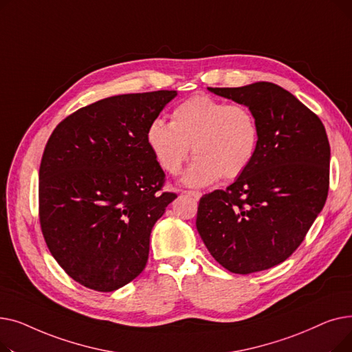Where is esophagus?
<instances>
[{"label": "esophagus", "mask_w": 352, "mask_h": 352, "mask_svg": "<svg viewBox=\"0 0 352 352\" xmlns=\"http://www.w3.org/2000/svg\"><path fill=\"white\" fill-rule=\"evenodd\" d=\"M182 194H184V195H188V197H192V198L197 199V201H198V199L201 198V195H202L199 191H182Z\"/></svg>", "instance_id": "esophagus-1"}]
</instances>
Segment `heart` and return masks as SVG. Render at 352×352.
I'll use <instances>...</instances> for the list:
<instances>
[{
    "label": "heart",
    "mask_w": 352,
    "mask_h": 352,
    "mask_svg": "<svg viewBox=\"0 0 352 352\" xmlns=\"http://www.w3.org/2000/svg\"><path fill=\"white\" fill-rule=\"evenodd\" d=\"M145 138L161 168L171 175L181 171L192 145L197 158L184 182L199 187L221 175H241L255 158L260 126L248 107L197 94L174 108L171 122L153 120Z\"/></svg>",
    "instance_id": "b5f03b06"
}]
</instances>
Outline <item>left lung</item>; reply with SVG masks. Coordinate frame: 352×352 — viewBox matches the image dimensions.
<instances>
[{
  "instance_id": "1",
  "label": "left lung",
  "mask_w": 352,
  "mask_h": 352,
  "mask_svg": "<svg viewBox=\"0 0 352 352\" xmlns=\"http://www.w3.org/2000/svg\"><path fill=\"white\" fill-rule=\"evenodd\" d=\"M208 89L252 111L260 144L251 165L227 190L202 195L197 230L226 270L264 271L300 247L325 204L328 137L321 120L276 84Z\"/></svg>"
}]
</instances>
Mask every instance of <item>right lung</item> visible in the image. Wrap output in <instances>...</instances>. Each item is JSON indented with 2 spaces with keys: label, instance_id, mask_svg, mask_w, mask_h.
<instances>
[{
  "label": "right lung",
  "instance_id": "obj_1",
  "mask_svg": "<svg viewBox=\"0 0 352 352\" xmlns=\"http://www.w3.org/2000/svg\"><path fill=\"white\" fill-rule=\"evenodd\" d=\"M177 91L122 94L80 108L52 131L40 165V224L55 261L81 285L116 291L148 261L154 224L177 195L146 128Z\"/></svg>",
  "mask_w": 352,
  "mask_h": 352
}]
</instances>
